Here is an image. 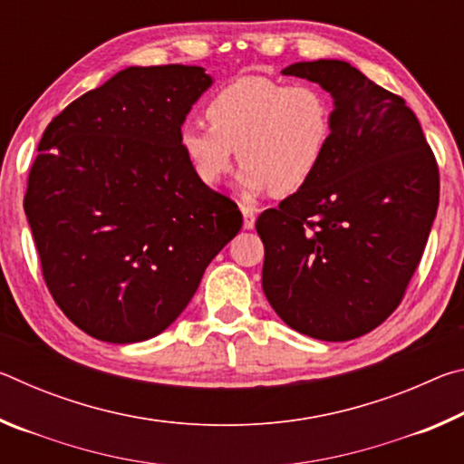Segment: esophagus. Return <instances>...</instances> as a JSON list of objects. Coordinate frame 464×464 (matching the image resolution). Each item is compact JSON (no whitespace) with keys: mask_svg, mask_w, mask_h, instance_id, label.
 <instances>
[{"mask_svg":"<svg viewBox=\"0 0 464 464\" xmlns=\"http://www.w3.org/2000/svg\"><path fill=\"white\" fill-rule=\"evenodd\" d=\"M241 213H243V229H254L256 208L249 207V204H241Z\"/></svg>","mask_w":464,"mask_h":464,"instance_id":"34e87169","label":"esophagus"}]
</instances>
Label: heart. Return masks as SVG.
<instances>
[{
  "mask_svg": "<svg viewBox=\"0 0 464 464\" xmlns=\"http://www.w3.org/2000/svg\"><path fill=\"white\" fill-rule=\"evenodd\" d=\"M210 127L186 124L179 147L200 182L229 174L235 149L241 184L251 192L303 190L324 166L334 139V102L313 83L246 75L207 104Z\"/></svg>",
  "mask_w": 464,
  "mask_h": 464,
  "instance_id": "heart-1",
  "label": "heart"
}]
</instances>
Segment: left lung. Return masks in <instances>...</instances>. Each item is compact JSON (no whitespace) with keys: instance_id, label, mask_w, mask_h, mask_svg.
I'll use <instances>...</instances> for the list:
<instances>
[{"instance_id":"left-lung-1","label":"left lung","mask_w":464,"mask_h":464,"mask_svg":"<svg viewBox=\"0 0 464 464\" xmlns=\"http://www.w3.org/2000/svg\"><path fill=\"white\" fill-rule=\"evenodd\" d=\"M334 96V139L311 182L257 217L262 288L288 327L345 342L403 301L440 198L418 116L345 61L295 63Z\"/></svg>"}]
</instances>
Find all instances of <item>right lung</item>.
I'll return each instance as SVG.
<instances>
[{
    "mask_svg": "<svg viewBox=\"0 0 464 464\" xmlns=\"http://www.w3.org/2000/svg\"><path fill=\"white\" fill-rule=\"evenodd\" d=\"M210 83L196 65L129 67L43 132L24 210L46 288L96 340L161 334L241 229L237 204L200 182L179 147Z\"/></svg>",
    "mask_w": 464,
    "mask_h": 464,
    "instance_id": "obj_1",
    "label": "right lung"
}]
</instances>
